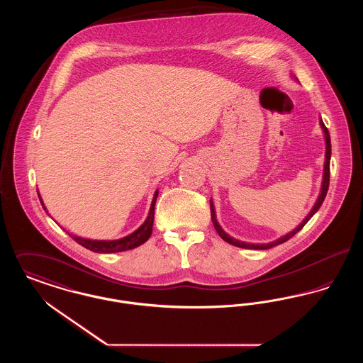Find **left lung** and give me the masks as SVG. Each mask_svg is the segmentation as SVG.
<instances>
[{"label": "left lung", "mask_w": 363, "mask_h": 363, "mask_svg": "<svg viewBox=\"0 0 363 363\" xmlns=\"http://www.w3.org/2000/svg\"><path fill=\"white\" fill-rule=\"evenodd\" d=\"M321 126H323V129H324V133H325V141H327V154H325V166H324V181H323V188H321V194L318 196V200H317V203H315V206L313 207V209L311 211V213L305 218V220L301 223V225H298L294 231L291 233H289L287 235H284V237H281V238H279L277 241L271 242V243H261V245H255V243H246V242L238 241V240H234V238H231L228 234H225V231L222 230V227L219 225L218 223V220H216V218H215V209H213V204H212V201H211V219H212V223H213V227H215V230L218 231V234L220 235V238L223 240V241L228 242L230 245H234V246H238V247H243V249H259V250H264V249H269V247H274V246H277V245H280V243H283V242L289 241L291 237H294L303 225H306L309 220H311V216L320 209L321 207V204L324 203V200H325V196H327V191H328L329 188V173H330V170H329V162H330V136H329L328 129H327V126L324 125V122L321 121Z\"/></svg>", "instance_id": "left-lung-1"}]
</instances>
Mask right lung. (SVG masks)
I'll return each instance as SVG.
<instances>
[{
    "label": "right lung",
    "instance_id": "1",
    "mask_svg": "<svg viewBox=\"0 0 363 363\" xmlns=\"http://www.w3.org/2000/svg\"><path fill=\"white\" fill-rule=\"evenodd\" d=\"M157 190L155 191V196H154V200H152V204L150 208V213H148V218L145 219V222L143 223V225L138 228L135 233H132L130 235L122 238V240H117V241H91V240H84V238H80V237H76V235H70L74 241L77 242L79 245L84 246L86 249L92 250V252H96V253H117V252H123V250H130V249H135L140 245H143L144 242L147 241L151 234H152V225H154V212H155V203L156 197H157ZM39 196V194H38ZM40 203H42V199L39 197ZM43 206V203H42ZM45 208V206H43ZM46 209V208H45Z\"/></svg>",
    "mask_w": 363,
    "mask_h": 363
}]
</instances>
